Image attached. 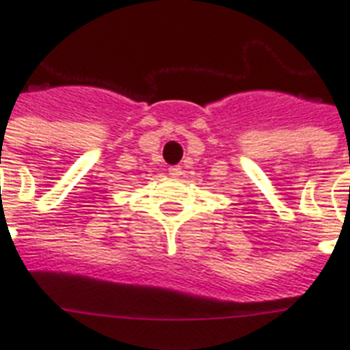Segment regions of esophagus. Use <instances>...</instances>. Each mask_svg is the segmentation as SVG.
I'll list each match as a JSON object with an SVG mask.
<instances>
[{"mask_svg": "<svg viewBox=\"0 0 350 350\" xmlns=\"http://www.w3.org/2000/svg\"><path fill=\"white\" fill-rule=\"evenodd\" d=\"M169 174L174 176V178H178V176H181V167L180 165H174V167H169Z\"/></svg>", "mask_w": 350, "mask_h": 350, "instance_id": "1", "label": "esophagus"}]
</instances>
